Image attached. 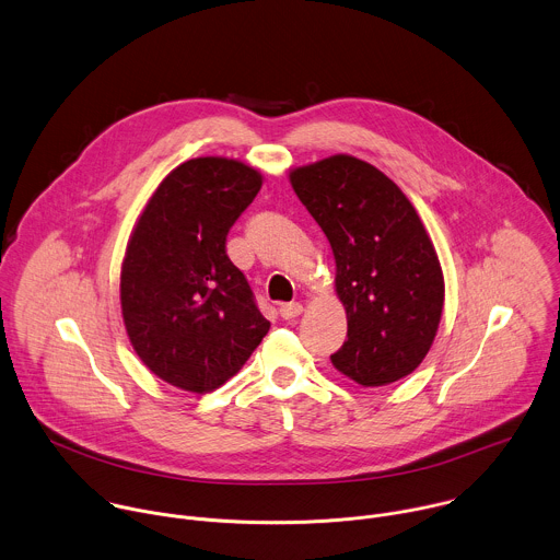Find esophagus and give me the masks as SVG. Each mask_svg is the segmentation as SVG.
I'll return each instance as SVG.
<instances>
[{
  "mask_svg": "<svg viewBox=\"0 0 560 560\" xmlns=\"http://www.w3.org/2000/svg\"><path fill=\"white\" fill-rule=\"evenodd\" d=\"M301 312H303L301 303H285V305L279 307V314H281L283 320H292V318L301 316Z\"/></svg>",
  "mask_w": 560,
  "mask_h": 560,
  "instance_id": "1",
  "label": "esophagus"
}]
</instances>
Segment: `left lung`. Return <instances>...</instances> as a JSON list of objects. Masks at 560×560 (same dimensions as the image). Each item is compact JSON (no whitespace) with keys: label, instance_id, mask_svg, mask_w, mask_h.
Returning <instances> with one entry per match:
<instances>
[{"label":"left lung","instance_id":"left-lung-1","mask_svg":"<svg viewBox=\"0 0 560 560\" xmlns=\"http://www.w3.org/2000/svg\"><path fill=\"white\" fill-rule=\"evenodd\" d=\"M290 183L336 259L347 340L331 364L364 388L410 375L445 303L443 268L417 209L384 172L351 154L296 167Z\"/></svg>","mask_w":560,"mask_h":560}]
</instances>
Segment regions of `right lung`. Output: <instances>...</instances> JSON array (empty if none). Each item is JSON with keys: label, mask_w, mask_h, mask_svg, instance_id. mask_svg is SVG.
I'll return each instance as SVG.
<instances>
[{"label": "right lung", "mask_w": 560, "mask_h": 560, "mask_svg": "<svg viewBox=\"0 0 560 560\" xmlns=\"http://www.w3.org/2000/svg\"><path fill=\"white\" fill-rule=\"evenodd\" d=\"M261 189L235 159L174 167L141 211L121 264L119 299L139 360L187 393H211L259 347L270 323L226 255V235Z\"/></svg>", "instance_id": "right-lung-1"}]
</instances>
